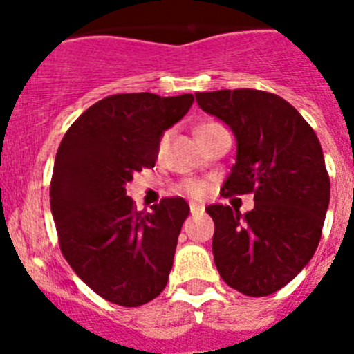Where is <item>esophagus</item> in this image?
<instances>
[{"label":"esophagus","instance_id":"obj_1","mask_svg":"<svg viewBox=\"0 0 354 354\" xmlns=\"http://www.w3.org/2000/svg\"><path fill=\"white\" fill-rule=\"evenodd\" d=\"M189 209H192V214H200V212H204V205H200V204H189Z\"/></svg>","mask_w":354,"mask_h":354}]
</instances>
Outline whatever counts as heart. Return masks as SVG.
Segmentation results:
<instances>
[{"label": "heart", "instance_id": "b5f03b06", "mask_svg": "<svg viewBox=\"0 0 354 354\" xmlns=\"http://www.w3.org/2000/svg\"><path fill=\"white\" fill-rule=\"evenodd\" d=\"M218 124H212V122H205V124H200L198 127H196V136H200V134L207 133V131H211L212 127H216ZM168 136L165 134L161 138V147H165V143H167ZM184 192L187 193V195L195 196V198H200V196H204L205 193V184L204 183H198V180H189V183L184 184Z\"/></svg>", "mask_w": 354, "mask_h": 354}]
</instances>
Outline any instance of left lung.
Here are the masks:
<instances>
[{
	"label": "left lung",
	"mask_w": 354,
	"mask_h": 354,
	"mask_svg": "<svg viewBox=\"0 0 354 354\" xmlns=\"http://www.w3.org/2000/svg\"><path fill=\"white\" fill-rule=\"evenodd\" d=\"M195 97L236 136L221 195L253 193L255 200L246 214L223 204L205 207L218 273L246 296L277 292L310 262L323 232L330 177L321 143L298 109L274 93L239 88Z\"/></svg>",
	"instance_id": "1"
}]
</instances>
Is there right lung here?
<instances>
[{
    "instance_id": "add662e5",
    "label": "right lung",
    "mask_w": 354,
    "mask_h": 354,
    "mask_svg": "<svg viewBox=\"0 0 354 354\" xmlns=\"http://www.w3.org/2000/svg\"><path fill=\"white\" fill-rule=\"evenodd\" d=\"M195 97L117 93L90 106L65 133L51 179V212L64 257L101 298L140 306L167 287L186 200L136 211L126 184L156 165L165 131Z\"/></svg>"
}]
</instances>
